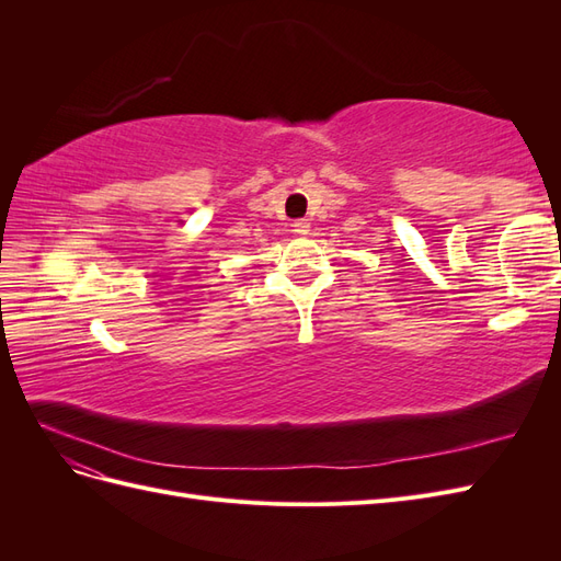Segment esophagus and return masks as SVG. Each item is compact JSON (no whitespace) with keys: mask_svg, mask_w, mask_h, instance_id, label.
Returning <instances> with one entry per match:
<instances>
[{"mask_svg":"<svg viewBox=\"0 0 561 561\" xmlns=\"http://www.w3.org/2000/svg\"><path fill=\"white\" fill-rule=\"evenodd\" d=\"M293 231H295V233H299V236L309 233V231H311V222H309V219H295Z\"/></svg>","mask_w":561,"mask_h":561,"instance_id":"1","label":"esophagus"}]
</instances>
